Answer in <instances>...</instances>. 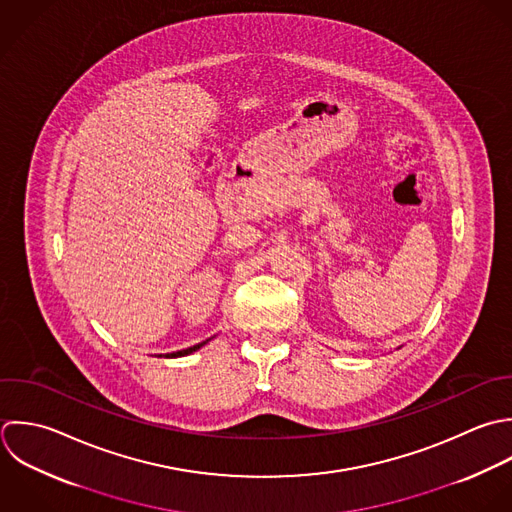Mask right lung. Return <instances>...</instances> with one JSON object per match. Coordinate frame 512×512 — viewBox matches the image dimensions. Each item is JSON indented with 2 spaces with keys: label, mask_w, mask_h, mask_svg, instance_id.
Masks as SVG:
<instances>
[{
  "label": "right lung",
  "mask_w": 512,
  "mask_h": 512,
  "mask_svg": "<svg viewBox=\"0 0 512 512\" xmlns=\"http://www.w3.org/2000/svg\"><path fill=\"white\" fill-rule=\"evenodd\" d=\"M205 345V341L203 343H199V345H193V347H189V349H183V351H177V353H169L167 357H185V355H189V353H193V351H197L199 347H203Z\"/></svg>",
  "instance_id": "add662e5"
}]
</instances>
